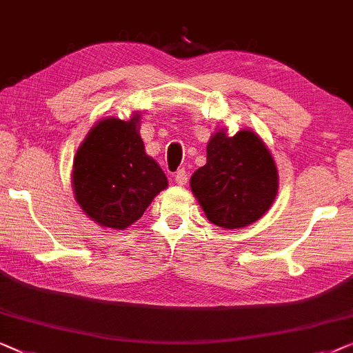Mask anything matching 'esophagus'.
Returning a JSON list of instances; mask_svg holds the SVG:
<instances>
[{
	"label": "esophagus",
	"mask_w": 353,
	"mask_h": 353,
	"mask_svg": "<svg viewBox=\"0 0 353 353\" xmlns=\"http://www.w3.org/2000/svg\"><path fill=\"white\" fill-rule=\"evenodd\" d=\"M174 179H176V182L179 183V185H185L187 179H188L185 170H179L176 174H174Z\"/></svg>",
	"instance_id": "1"
}]
</instances>
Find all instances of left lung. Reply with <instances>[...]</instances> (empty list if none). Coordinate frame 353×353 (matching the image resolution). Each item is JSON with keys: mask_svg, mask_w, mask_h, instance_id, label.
<instances>
[{"mask_svg": "<svg viewBox=\"0 0 353 353\" xmlns=\"http://www.w3.org/2000/svg\"><path fill=\"white\" fill-rule=\"evenodd\" d=\"M190 188L212 224L241 228L270 210L278 192L272 153L251 129L217 131L206 147V165L193 172Z\"/></svg>", "mask_w": 353, "mask_h": 353, "instance_id": "8db88e82", "label": "left lung"}]
</instances>
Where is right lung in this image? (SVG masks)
<instances>
[{
  "instance_id": "add662e5",
  "label": "right lung",
  "mask_w": 353,
  "mask_h": 353,
  "mask_svg": "<svg viewBox=\"0 0 353 353\" xmlns=\"http://www.w3.org/2000/svg\"><path fill=\"white\" fill-rule=\"evenodd\" d=\"M139 118L134 113L128 121L112 117L96 123L73 160L75 200L102 227L125 230L168 187L160 165L145 153Z\"/></svg>"
}]
</instances>
